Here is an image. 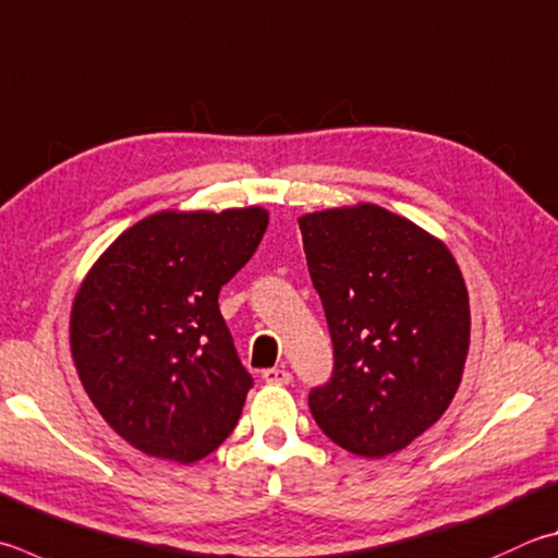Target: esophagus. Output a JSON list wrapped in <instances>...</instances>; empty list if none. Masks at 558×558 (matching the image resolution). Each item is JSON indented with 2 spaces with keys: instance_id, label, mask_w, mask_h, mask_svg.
Masks as SVG:
<instances>
[{
  "instance_id": "1",
  "label": "esophagus",
  "mask_w": 558,
  "mask_h": 558,
  "mask_svg": "<svg viewBox=\"0 0 558 558\" xmlns=\"http://www.w3.org/2000/svg\"><path fill=\"white\" fill-rule=\"evenodd\" d=\"M260 378L270 385H288L292 380V373L286 368H268L260 373Z\"/></svg>"
}]
</instances>
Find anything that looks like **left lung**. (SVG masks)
Instances as JSON below:
<instances>
[{"label": "left lung", "instance_id": "1", "mask_svg": "<svg viewBox=\"0 0 558 558\" xmlns=\"http://www.w3.org/2000/svg\"><path fill=\"white\" fill-rule=\"evenodd\" d=\"M298 221L333 343L312 417L341 449L383 459L437 424L459 390L469 290L441 239L371 202Z\"/></svg>", "mask_w": 558, "mask_h": 558}]
</instances>
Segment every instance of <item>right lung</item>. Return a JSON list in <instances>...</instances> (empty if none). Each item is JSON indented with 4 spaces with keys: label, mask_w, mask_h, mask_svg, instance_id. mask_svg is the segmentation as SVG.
Wrapping results in <instances>:
<instances>
[{
    "label": "right lung",
    "mask_w": 558,
    "mask_h": 558,
    "mask_svg": "<svg viewBox=\"0 0 558 558\" xmlns=\"http://www.w3.org/2000/svg\"><path fill=\"white\" fill-rule=\"evenodd\" d=\"M268 209H163L111 241L75 292L70 353L105 422L156 459L195 463L251 390L219 290L256 253Z\"/></svg>",
    "instance_id": "obj_1"
}]
</instances>
